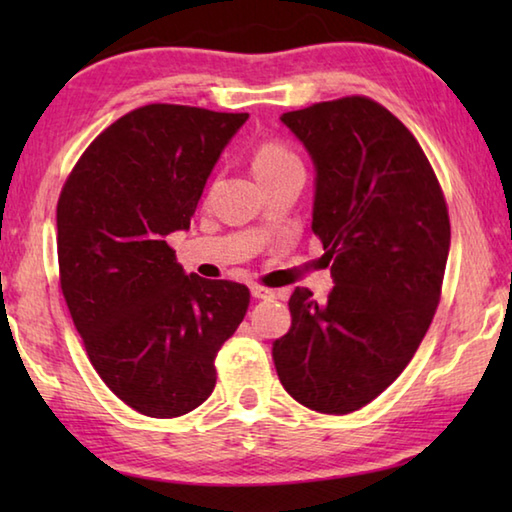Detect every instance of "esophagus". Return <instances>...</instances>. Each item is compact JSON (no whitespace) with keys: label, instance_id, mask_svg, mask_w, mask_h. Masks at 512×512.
I'll use <instances>...</instances> for the list:
<instances>
[{"label":"esophagus","instance_id":"34e87169","mask_svg":"<svg viewBox=\"0 0 512 512\" xmlns=\"http://www.w3.org/2000/svg\"><path fill=\"white\" fill-rule=\"evenodd\" d=\"M250 293H253L255 300H273L275 298V291L266 289V287H253L250 289Z\"/></svg>","mask_w":512,"mask_h":512}]
</instances>
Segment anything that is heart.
<instances>
[{
  "mask_svg": "<svg viewBox=\"0 0 512 512\" xmlns=\"http://www.w3.org/2000/svg\"><path fill=\"white\" fill-rule=\"evenodd\" d=\"M293 167H302V162L296 151L280 140H266L253 153V169L262 183Z\"/></svg>",
  "mask_w": 512,
  "mask_h": 512,
  "instance_id": "heart-1",
  "label": "heart"
}]
</instances>
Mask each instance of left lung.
Listing matches in <instances>:
<instances>
[{
	"label": "left lung",
	"instance_id": "1",
	"mask_svg": "<svg viewBox=\"0 0 512 512\" xmlns=\"http://www.w3.org/2000/svg\"><path fill=\"white\" fill-rule=\"evenodd\" d=\"M316 167L311 230L334 289L289 298L291 329L273 343L284 391L311 411L345 415L409 366L443 289L449 214L422 146L368 97L284 112Z\"/></svg>",
	"mask_w": 512,
	"mask_h": 512
}]
</instances>
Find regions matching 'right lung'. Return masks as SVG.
I'll list each match as a JSON object with an SVG mask.
<instances>
[{
    "label": "right lung",
    "mask_w": 512,
    "mask_h": 512,
    "mask_svg": "<svg viewBox=\"0 0 512 512\" xmlns=\"http://www.w3.org/2000/svg\"><path fill=\"white\" fill-rule=\"evenodd\" d=\"M248 112L149 103L119 117L74 164L56 207L60 289L90 363L149 418H178L216 384L214 359L250 291L185 275L164 237L187 230Z\"/></svg>",
    "instance_id": "obj_1"
}]
</instances>
